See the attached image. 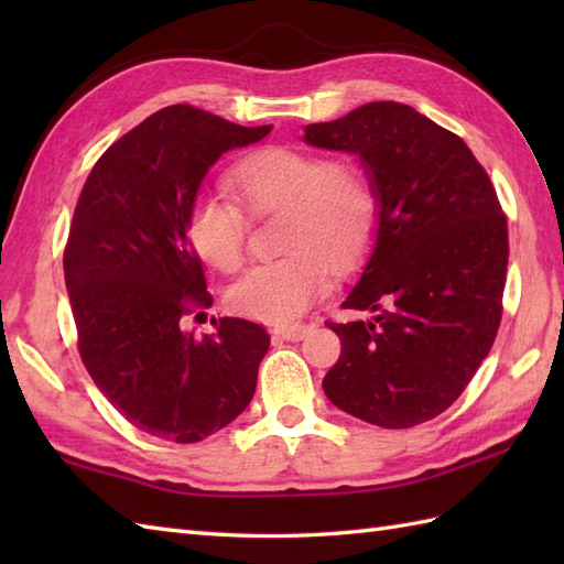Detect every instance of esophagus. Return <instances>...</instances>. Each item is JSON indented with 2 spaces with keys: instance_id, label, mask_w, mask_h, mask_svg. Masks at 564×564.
<instances>
[{
  "instance_id": "34e87169",
  "label": "esophagus",
  "mask_w": 564,
  "mask_h": 564,
  "mask_svg": "<svg viewBox=\"0 0 564 564\" xmlns=\"http://www.w3.org/2000/svg\"><path fill=\"white\" fill-rule=\"evenodd\" d=\"M307 332H310L307 325H291V327H275L273 329V334H279V337L285 339V341H301Z\"/></svg>"
}]
</instances>
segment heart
Wrapping results in <instances>:
<instances>
[{
    "mask_svg": "<svg viewBox=\"0 0 564 564\" xmlns=\"http://www.w3.org/2000/svg\"><path fill=\"white\" fill-rule=\"evenodd\" d=\"M227 186L235 203L198 198L188 210L196 254L215 271L237 273L247 259V215L275 213V247L285 251L227 291V307L242 317L289 325L327 289V269H351L373 239L378 196L356 160L271 145L239 160Z\"/></svg>",
    "mask_w": 564,
    "mask_h": 564,
    "instance_id": "1",
    "label": "heart"
}]
</instances>
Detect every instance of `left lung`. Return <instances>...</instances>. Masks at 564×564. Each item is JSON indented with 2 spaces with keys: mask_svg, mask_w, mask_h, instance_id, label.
Wrapping results in <instances>:
<instances>
[{
  "mask_svg": "<svg viewBox=\"0 0 564 564\" xmlns=\"http://www.w3.org/2000/svg\"><path fill=\"white\" fill-rule=\"evenodd\" d=\"M315 148L358 152L380 200L376 249L344 310L327 322L339 361L327 398L382 429L446 412L492 349L507 283L509 230L485 166L412 106L373 101L305 128Z\"/></svg>",
  "mask_w": 564,
  "mask_h": 564,
  "instance_id": "1",
  "label": "left lung"
}]
</instances>
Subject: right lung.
Returning <instances> with one entry per match:
<instances>
[{"label":"right lung","instance_id":"1","mask_svg":"<svg viewBox=\"0 0 564 564\" xmlns=\"http://www.w3.org/2000/svg\"><path fill=\"white\" fill-rule=\"evenodd\" d=\"M271 133L174 104L128 130L94 164L69 225L63 269L84 368L130 424L198 443L247 410L269 332L184 319L213 303L186 235L196 191L220 154Z\"/></svg>","mask_w":564,"mask_h":564}]
</instances>
